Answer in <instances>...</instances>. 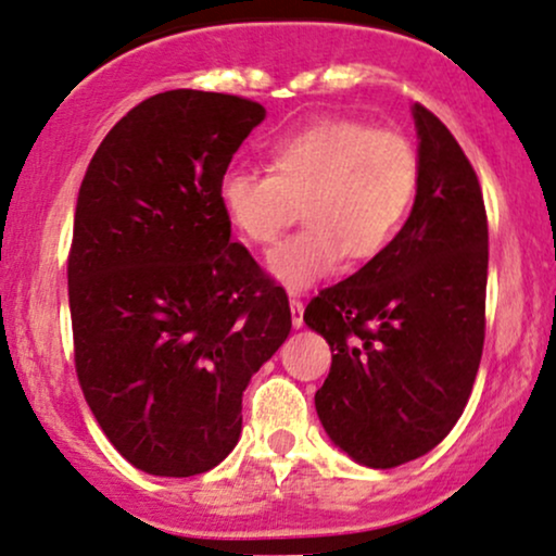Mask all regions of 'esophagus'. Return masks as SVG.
<instances>
[{"mask_svg":"<svg viewBox=\"0 0 556 556\" xmlns=\"http://www.w3.org/2000/svg\"><path fill=\"white\" fill-rule=\"evenodd\" d=\"M303 300H300V298H295V295H292L290 298V311H292V324H295L298 326V329H300V326H303Z\"/></svg>","mask_w":556,"mask_h":556,"instance_id":"1","label":"esophagus"}]
</instances>
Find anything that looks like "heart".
I'll list each match as a JSON object with an SVG mask.
<instances>
[{
    "mask_svg": "<svg viewBox=\"0 0 556 556\" xmlns=\"http://www.w3.org/2000/svg\"><path fill=\"white\" fill-rule=\"evenodd\" d=\"M419 152L399 129L324 118L269 147V170H227L217 199L253 245H271L303 204L305 227L271 251L269 269L307 287L342 266L378 258L409 217Z\"/></svg>",
    "mask_w": 556,
    "mask_h": 556,
    "instance_id": "heart-1",
    "label": "heart"
}]
</instances>
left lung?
Returning a JSON list of instances; mask_svg holds the SVG:
<instances>
[{
    "label": "left lung",
    "instance_id": "obj_1",
    "mask_svg": "<svg viewBox=\"0 0 556 556\" xmlns=\"http://www.w3.org/2000/svg\"><path fill=\"white\" fill-rule=\"evenodd\" d=\"M419 186L396 240L311 300L303 320L331 346L316 391L329 438L357 464L393 469L432 451L466 409L484 350L490 227L469 157L414 105Z\"/></svg>",
    "mask_w": 556,
    "mask_h": 556
}]
</instances>
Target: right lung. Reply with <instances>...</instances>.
Returning a JSON list of instances; mask_svg holds the SVG:
<instances>
[{"mask_svg":"<svg viewBox=\"0 0 556 556\" xmlns=\"http://www.w3.org/2000/svg\"><path fill=\"white\" fill-rule=\"evenodd\" d=\"M266 111L168 90L126 113L87 165L66 261L75 370L100 430L155 477L214 469L240 438L253 372L292 329L290 300L217 189Z\"/></svg>","mask_w":556,"mask_h":556,"instance_id":"obj_1","label":"right lung"}]
</instances>
